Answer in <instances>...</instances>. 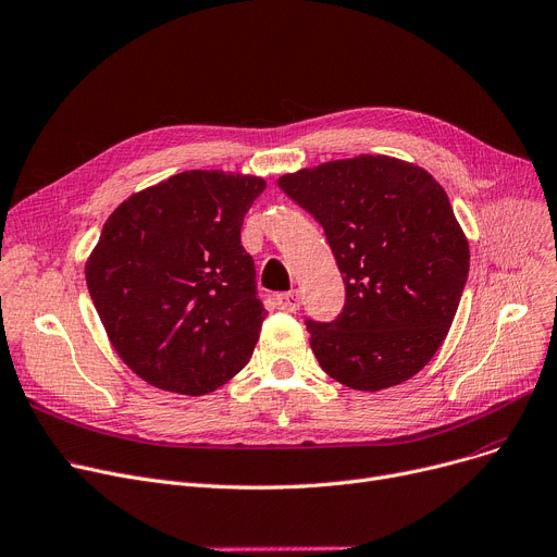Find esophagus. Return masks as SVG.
<instances>
[{"label": "esophagus", "instance_id": "34e87169", "mask_svg": "<svg viewBox=\"0 0 557 557\" xmlns=\"http://www.w3.org/2000/svg\"><path fill=\"white\" fill-rule=\"evenodd\" d=\"M299 292L292 289V292H281V294H274L272 297V306L276 310H283V312H297L299 310Z\"/></svg>", "mask_w": 557, "mask_h": 557}]
</instances>
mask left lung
Instances as JSON below:
<instances>
[{"mask_svg": "<svg viewBox=\"0 0 557 557\" xmlns=\"http://www.w3.org/2000/svg\"><path fill=\"white\" fill-rule=\"evenodd\" d=\"M278 186L323 226L344 274L342 312L306 319L321 369L357 391L416 375L441 348L470 270L443 186L384 154L321 163Z\"/></svg>", "mask_w": 557, "mask_h": 557, "instance_id": "8db88e82", "label": "left lung"}]
</instances>
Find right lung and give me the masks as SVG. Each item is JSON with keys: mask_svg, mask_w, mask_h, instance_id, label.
Instances as JSON below:
<instances>
[{"mask_svg": "<svg viewBox=\"0 0 557 557\" xmlns=\"http://www.w3.org/2000/svg\"><path fill=\"white\" fill-rule=\"evenodd\" d=\"M263 190L260 177L188 171L103 224L87 289L114 350L148 384L202 396L247 367L268 312L240 228Z\"/></svg>", "mask_w": 557, "mask_h": 557, "instance_id": "add662e5", "label": "right lung"}]
</instances>
